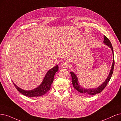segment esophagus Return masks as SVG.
Wrapping results in <instances>:
<instances>
[{
	"label": "esophagus",
	"mask_w": 121,
	"mask_h": 121,
	"mask_svg": "<svg viewBox=\"0 0 121 121\" xmlns=\"http://www.w3.org/2000/svg\"><path fill=\"white\" fill-rule=\"evenodd\" d=\"M69 66V63L67 62H62L61 64V66L62 68H67Z\"/></svg>",
	"instance_id": "obj_1"
}]
</instances>
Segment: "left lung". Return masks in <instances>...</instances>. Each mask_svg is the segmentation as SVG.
Returning <instances> with one entry per match:
<instances>
[{
	"mask_svg": "<svg viewBox=\"0 0 121 121\" xmlns=\"http://www.w3.org/2000/svg\"><path fill=\"white\" fill-rule=\"evenodd\" d=\"M104 43L106 45L109 46L111 49V50L113 52V54L114 55V52H113V48L112 47V45L109 39L107 38L106 36H104ZM114 65H115V61H114V58L113 64H112V65L111 69L110 70V72L108 77H107L105 82L103 83L101 86H99L98 88H96L87 89L83 88L81 86H80V85H79L78 78L76 76V75L73 72H71L70 74L71 75V76H72V83L74 88L76 89V90H77L79 92L82 93L83 94L86 96L94 95L101 92L106 87L107 84L108 83L110 80L111 78V77L112 76V74L113 73Z\"/></svg>",
	"mask_w": 121,
	"mask_h": 121,
	"instance_id": "obj_1",
	"label": "left lung"
}]
</instances>
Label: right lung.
I'll return each mask as SVG.
<instances>
[{
    "label": "right lung",
    "mask_w": 121,
    "mask_h": 121,
    "mask_svg": "<svg viewBox=\"0 0 121 121\" xmlns=\"http://www.w3.org/2000/svg\"><path fill=\"white\" fill-rule=\"evenodd\" d=\"M58 66L56 65L54 67L49 70L47 72L40 85L32 90L27 91L23 90L17 86L14 83H13L17 90L24 96L30 97L41 96L45 94L50 89L51 85L54 80V76L58 71Z\"/></svg>",
    "instance_id": "obj_1"
}]
</instances>
